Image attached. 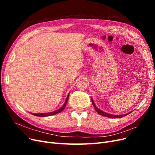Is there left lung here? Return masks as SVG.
<instances>
[{"instance_id": "1", "label": "left lung", "mask_w": 155, "mask_h": 155, "mask_svg": "<svg viewBox=\"0 0 155 155\" xmlns=\"http://www.w3.org/2000/svg\"><path fill=\"white\" fill-rule=\"evenodd\" d=\"M92 105L94 106V109L96 110V111L97 112L98 114H100V115L101 116H105V117H108V118H123L124 116H125L129 114L130 113H131V112H129V113H127V114H121V115H113V114H109V113H107V112H105L104 111H102L101 110H100L95 105L94 103L93 100H92Z\"/></svg>"}]
</instances>
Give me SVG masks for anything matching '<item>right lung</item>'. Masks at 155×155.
<instances>
[{"instance_id":"right-lung-1","label":"right lung","mask_w":155,"mask_h":155,"mask_svg":"<svg viewBox=\"0 0 155 155\" xmlns=\"http://www.w3.org/2000/svg\"><path fill=\"white\" fill-rule=\"evenodd\" d=\"M68 96H69V94L68 95L67 99H66V101H65L64 105L60 108V109H58L57 110H55L54 112H48V113H39V114H34V113H31V114L34 115V116H40V117H45V116H51V115H54V114H58L59 113V112H61L62 110H64V109L65 108V107H66V105H67V103L68 101Z\"/></svg>"}]
</instances>
